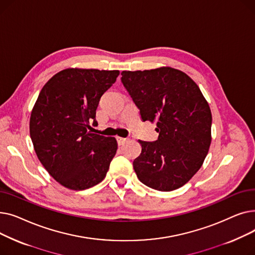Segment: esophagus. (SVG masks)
<instances>
[{
    "instance_id": "obj_1",
    "label": "esophagus",
    "mask_w": 255,
    "mask_h": 255,
    "mask_svg": "<svg viewBox=\"0 0 255 255\" xmlns=\"http://www.w3.org/2000/svg\"><path fill=\"white\" fill-rule=\"evenodd\" d=\"M116 138H117V141H118V144H119V145H122V144H124V143L126 142V140H127V138L121 137V136H117Z\"/></svg>"
}]
</instances>
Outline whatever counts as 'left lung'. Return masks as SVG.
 <instances>
[{"label": "left lung", "mask_w": 255, "mask_h": 255, "mask_svg": "<svg viewBox=\"0 0 255 255\" xmlns=\"http://www.w3.org/2000/svg\"><path fill=\"white\" fill-rule=\"evenodd\" d=\"M121 74L141 121L155 123L159 133L154 142L138 140L141 153L133 161L136 176L155 190H176L190 181L209 152V103L190 76L171 67Z\"/></svg>", "instance_id": "1"}]
</instances>
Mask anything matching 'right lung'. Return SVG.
I'll return each mask as SVG.
<instances>
[{"label": "right lung", "mask_w": 255, "mask_h": 255, "mask_svg": "<svg viewBox=\"0 0 255 255\" xmlns=\"http://www.w3.org/2000/svg\"><path fill=\"white\" fill-rule=\"evenodd\" d=\"M119 70L67 68L40 91L30 118L34 150L59 184L85 190L106 176L118 143L88 129L103 94L116 83Z\"/></svg>", "instance_id": "1"}]
</instances>
